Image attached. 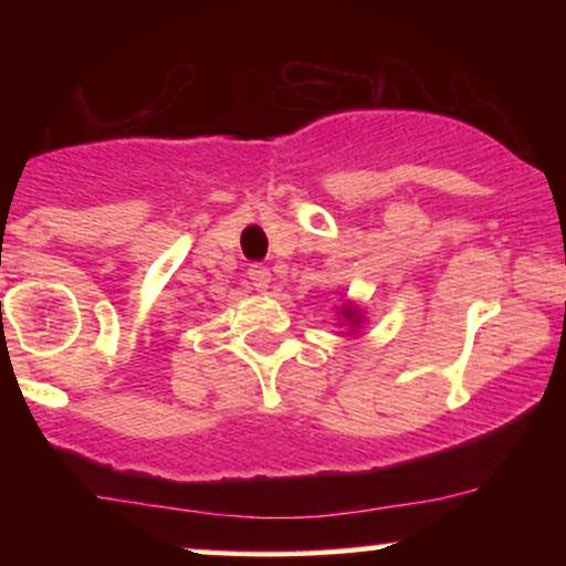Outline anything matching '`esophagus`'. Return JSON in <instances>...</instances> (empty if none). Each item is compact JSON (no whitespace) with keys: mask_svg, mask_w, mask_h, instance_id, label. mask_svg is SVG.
<instances>
[{"mask_svg":"<svg viewBox=\"0 0 566 566\" xmlns=\"http://www.w3.org/2000/svg\"><path fill=\"white\" fill-rule=\"evenodd\" d=\"M247 276H250V284L255 287L258 292H265L271 284V271L265 269V265H250V271H247Z\"/></svg>","mask_w":566,"mask_h":566,"instance_id":"1","label":"esophagus"}]
</instances>
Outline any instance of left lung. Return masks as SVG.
<instances>
[{
	"mask_svg": "<svg viewBox=\"0 0 566 566\" xmlns=\"http://www.w3.org/2000/svg\"><path fill=\"white\" fill-rule=\"evenodd\" d=\"M337 322H340V327H346V335H356L361 329V324H365V311L356 303L346 301L337 308Z\"/></svg>",
	"mask_w": 566,
	"mask_h": 566,
	"instance_id": "8db88e82",
	"label": "left lung"
}]
</instances>
